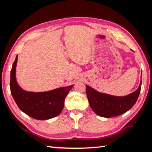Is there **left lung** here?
<instances>
[{"label":"left lung","mask_w":152,"mask_h":152,"mask_svg":"<svg viewBox=\"0 0 152 152\" xmlns=\"http://www.w3.org/2000/svg\"><path fill=\"white\" fill-rule=\"evenodd\" d=\"M141 81L135 92L125 96H116L101 93L86 85V95L90 106L99 116L110 118L128 111L135 104L140 93Z\"/></svg>","instance_id":"1"}]
</instances>
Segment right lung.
<instances>
[{"mask_svg":"<svg viewBox=\"0 0 152 152\" xmlns=\"http://www.w3.org/2000/svg\"><path fill=\"white\" fill-rule=\"evenodd\" d=\"M17 56L11 71L10 88L15 102L19 109L33 119L47 120L58 116L64 106V101L74 85L42 92H27L23 90L16 80Z\"/></svg>","mask_w":152,"mask_h":152,"instance_id":"add662e5","label":"right lung"}]
</instances>
